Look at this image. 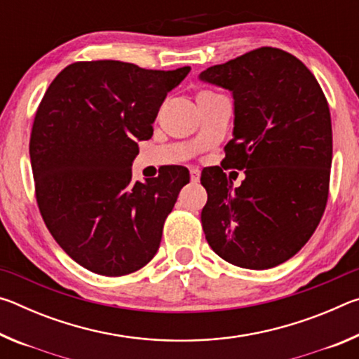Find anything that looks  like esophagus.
Wrapping results in <instances>:
<instances>
[{
    "label": "esophagus",
    "mask_w": 359,
    "mask_h": 359,
    "mask_svg": "<svg viewBox=\"0 0 359 359\" xmlns=\"http://www.w3.org/2000/svg\"><path fill=\"white\" fill-rule=\"evenodd\" d=\"M190 177H191L193 184H196V182H199V179H201V171H199L198 168H191L190 169Z\"/></svg>",
    "instance_id": "1"
}]
</instances>
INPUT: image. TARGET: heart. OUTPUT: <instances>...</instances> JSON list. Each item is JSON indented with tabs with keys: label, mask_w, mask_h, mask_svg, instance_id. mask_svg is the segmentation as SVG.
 <instances>
[{
	"label": "heart",
	"mask_w": 359,
	"mask_h": 359,
	"mask_svg": "<svg viewBox=\"0 0 359 359\" xmlns=\"http://www.w3.org/2000/svg\"><path fill=\"white\" fill-rule=\"evenodd\" d=\"M205 93H212V92H209V90H203V92H199L198 95H205Z\"/></svg>",
	"instance_id": "heart-1"
}]
</instances>
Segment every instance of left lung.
Returning <instances> with one entry per match:
<instances>
[{"label": "left lung", "instance_id": "left-lung-1", "mask_svg": "<svg viewBox=\"0 0 359 359\" xmlns=\"http://www.w3.org/2000/svg\"><path fill=\"white\" fill-rule=\"evenodd\" d=\"M199 77L234 98V136L222 165L201 172L205 239L234 266L282 264L306 245L326 209L332 161L326 96L301 60L276 47L255 48ZM228 168L245 171L239 187L232 188Z\"/></svg>", "mask_w": 359, "mask_h": 359}]
</instances>
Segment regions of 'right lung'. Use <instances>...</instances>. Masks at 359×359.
I'll use <instances>...</instances> for the list:
<instances>
[{
  "label": "right lung",
  "instance_id": "right-lung-1",
  "mask_svg": "<svg viewBox=\"0 0 359 359\" xmlns=\"http://www.w3.org/2000/svg\"><path fill=\"white\" fill-rule=\"evenodd\" d=\"M188 72L76 62L39 102L29 136L36 201L57 244L95 274L120 277L147 264L190 182L184 166L145 184L131 172L137 142L154 135L160 106Z\"/></svg>",
  "mask_w": 359,
  "mask_h": 359
}]
</instances>
